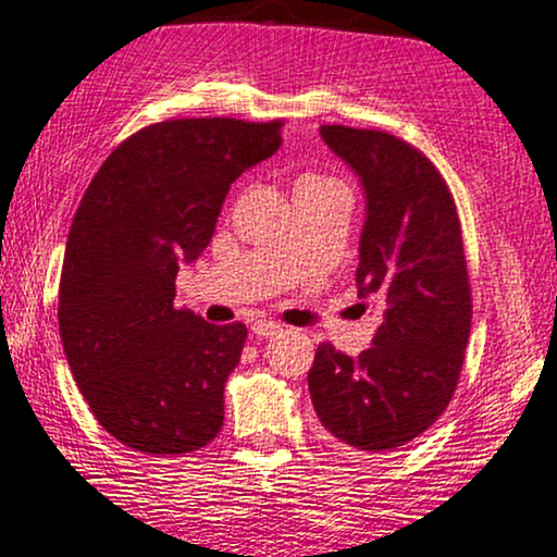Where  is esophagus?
I'll use <instances>...</instances> for the list:
<instances>
[{"mask_svg": "<svg viewBox=\"0 0 557 557\" xmlns=\"http://www.w3.org/2000/svg\"><path fill=\"white\" fill-rule=\"evenodd\" d=\"M251 331H255V336H259V339H270V336L283 334V326L274 321H257L255 326H251Z\"/></svg>", "mask_w": 557, "mask_h": 557, "instance_id": "esophagus-1", "label": "esophagus"}]
</instances>
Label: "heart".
<instances>
[{"label": "heart", "instance_id": "obj_1", "mask_svg": "<svg viewBox=\"0 0 557 557\" xmlns=\"http://www.w3.org/2000/svg\"><path fill=\"white\" fill-rule=\"evenodd\" d=\"M319 189H344L339 180L329 177V174L321 172H302L298 180H295V197L306 193H319Z\"/></svg>", "mask_w": 557, "mask_h": 557}]
</instances>
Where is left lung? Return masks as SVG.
<instances>
[{
    "instance_id": "1",
    "label": "left lung",
    "mask_w": 557,
    "mask_h": 557,
    "mask_svg": "<svg viewBox=\"0 0 557 557\" xmlns=\"http://www.w3.org/2000/svg\"><path fill=\"white\" fill-rule=\"evenodd\" d=\"M321 138L368 195L357 295L375 302L380 326L360 357L319 344L308 391L331 445L383 453L424 434L455 396L473 321L462 228L417 146L351 125H321Z\"/></svg>"
}]
</instances>
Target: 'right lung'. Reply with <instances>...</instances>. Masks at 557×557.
Masks as SVG:
<instances>
[{"instance_id":"obj_1","label":"right lung","mask_w":557,"mask_h":557,"mask_svg":"<svg viewBox=\"0 0 557 557\" xmlns=\"http://www.w3.org/2000/svg\"><path fill=\"white\" fill-rule=\"evenodd\" d=\"M285 121L180 117L133 133L89 182L63 255L59 331L95 419L125 447L185 455L223 426L244 323L174 306L231 182L283 144Z\"/></svg>"}]
</instances>
